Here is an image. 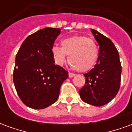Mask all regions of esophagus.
<instances>
[{"mask_svg": "<svg viewBox=\"0 0 132 132\" xmlns=\"http://www.w3.org/2000/svg\"><path fill=\"white\" fill-rule=\"evenodd\" d=\"M75 76L74 73H69V78H72Z\"/></svg>", "mask_w": 132, "mask_h": 132, "instance_id": "34e87169", "label": "esophagus"}]
</instances>
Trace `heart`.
Masks as SVG:
<instances>
[{"label": "heart", "instance_id": "b5f03b06", "mask_svg": "<svg viewBox=\"0 0 132 132\" xmlns=\"http://www.w3.org/2000/svg\"><path fill=\"white\" fill-rule=\"evenodd\" d=\"M56 62L62 65L69 55V62L79 71H88L93 68L98 58V49L93 39L86 36H73L64 39L61 46L52 47Z\"/></svg>", "mask_w": 132, "mask_h": 132}]
</instances>
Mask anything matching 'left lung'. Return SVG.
Returning <instances> with one entry per match:
<instances>
[{"mask_svg":"<svg viewBox=\"0 0 132 132\" xmlns=\"http://www.w3.org/2000/svg\"><path fill=\"white\" fill-rule=\"evenodd\" d=\"M91 32L100 46L99 56L94 68L84 74L86 83L79 94L83 102L99 107L110 102L117 94L122 66L112 42L96 30Z\"/></svg>","mask_w":132,"mask_h":132,"instance_id":"left-lung-1","label":"left lung"}]
</instances>
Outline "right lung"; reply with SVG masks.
Segmentation results:
<instances>
[{
    "label": "right lung",
    "mask_w": 132,
    "mask_h": 132,
    "mask_svg": "<svg viewBox=\"0 0 132 132\" xmlns=\"http://www.w3.org/2000/svg\"><path fill=\"white\" fill-rule=\"evenodd\" d=\"M61 29L46 27L28 36L15 57L13 82L22 102L33 109H44L59 98L68 71L54 64L52 47Z\"/></svg>",
    "instance_id": "1"
}]
</instances>
